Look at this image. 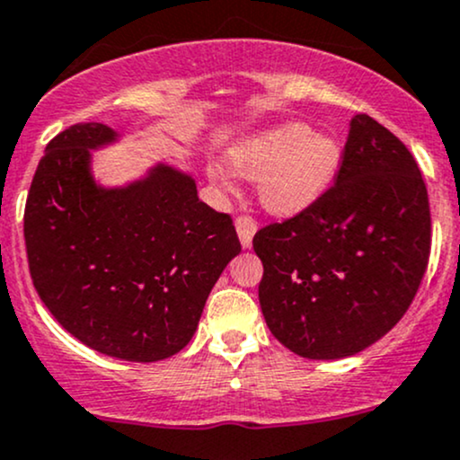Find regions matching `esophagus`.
Masks as SVG:
<instances>
[{
    "label": "esophagus",
    "instance_id": "34e87169",
    "mask_svg": "<svg viewBox=\"0 0 460 460\" xmlns=\"http://www.w3.org/2000/svg\"><path fill=\"white\" fill-rule=\"evenodd\" d=\"M234 226H236V232H239L241 245L245 247V250H250L253 234H256V230H258V221L250 217V215H239L234 221Z\"/></svg>",
    "mask_w": 460,
    "mask_h": 460
}]
</instances>
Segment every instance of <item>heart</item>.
<instances>
[{
    "label": "heart",
    "instance_id": "heart-1",
    "mask_svg": "<svg viewBox=\"0 0 460 460\" xmlns=\"http://www.w3.org/2000/svg\"><path fill=\"white\" fill-rule=\"evenodd\" d=\"M342 148L325 133L304 124H284L256 135L230 153L241 176L261 182V199L271 213L295 215L316 202L336 176ZM210 178L224 189L234 187L226 167H210Z\"/></svg>",
    "mask_w": 460,
    "mask_h": 460
}]
</instances>
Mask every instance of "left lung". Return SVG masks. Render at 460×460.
Wrapping results in <instances>:
<instances>
[{
  "instance_id": "obj_1",
  "label": "left lung",
  "mask_w": 460,
  "mask_h": 460,
  "mask_svg": "<svg viewBox=\"0 0 460 460\" xmlns=\"http://www.w3.org/2000/svg\"><path fill=\"white\" fill-rule=\"evenodd\" d=\"M269 329L307 359H342L411 305L430 256V207L413 155L375 118L349 124L333 185L253 236Z\"/></svg>"
}]
</instances>
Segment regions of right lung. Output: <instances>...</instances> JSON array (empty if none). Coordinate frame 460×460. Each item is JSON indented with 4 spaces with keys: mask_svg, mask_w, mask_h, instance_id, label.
I'll list each match as a JSON object with an SVG mask.
<instances>
[{
    "mask_svg": "<svg viewBox=\"0 0 460 460\" xmlns=\"http://www.w3.org/2000/svg\"><path fill=\"white\" fill-rule=\"evenodd\" d=\"M113 139L85 122L47 144L25 202L27 264L70 336L110 358L159 361L187 347L241 243L230 215L199 202L193 178L174 167L96 187L90 148Z\"/></svg>",
    "mask_w": 460,
    "mask_h": 460,
    "instance_id": "obj_1",
    "label": "right lung"
}]
</instances>
